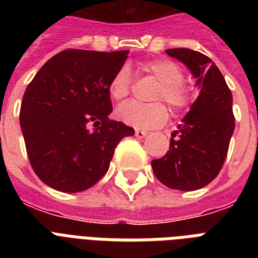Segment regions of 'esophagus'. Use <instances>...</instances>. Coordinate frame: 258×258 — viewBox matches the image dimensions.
Wrapping results in <instances>:
<instances>
[{
    "label": "esophagus",
    "mask_w": 258,
    "mask_h": 258,
    "mask_svg": "<svg viewBox=\"0 0 258 258\" xmlns=\"http://www.w3.org/2000/svg\"><path fill=\"white\" fill-rule=\"evenodd\" d=\"M147 131H143V130H137L135 131V137L138 138V139H143L145 137H147Z\"/></svg>",
    "instance_id": "obj_1"
}]
</instances>
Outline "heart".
Segmentation results:
<instances>
[{"label":"heart","mask_w":258,"mask_h":258,"mask_svg":"<svg viewBox=\"0 0 258 258\" xmlns=\"http://www.w3.org/2000/svg\"><path fill=\"white\" fill-rule=\"evenodd\" d=\"M145 71L155 76L159 87L154 93V100H165L174 111L187 107L191 100V91L183 82V74L178 64L166 58H157L143 64ZM131 72L128 66H121L109 82V95L115 100H123L130 92ZM116 117L124 124L138 130L159 127L167 120L169 112L162 103L143 104L130 101L116 109Z\"/></svg>","instance_id":"heart-1"}]
</instances>
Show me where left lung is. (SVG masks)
<instances>
[{"instance_id":"1","label":"left lung","mask_w":258,"mask_h":258,"mask_svg":"<svg viewBox=\"0 0 258 258\" xmlns=\"http://www.w3.org/2000/svg\"><path fill=\"white\" fill-rule=\"evenodd\" d=\"M166 53L187 67L200 95L171 134L169 151L151 166L167 187L192 191L210 183L224 165L234 131L233 96L208 56L187 48L167 49Z\"/></svg>"}]
</instances>
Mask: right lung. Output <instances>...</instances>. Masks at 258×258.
Masks as SVG:
<instances>
[{"label": "right lung", "instance_id": "obj_1", "mask_svg": "<svg viewBox=\"0 0 258 258\" xmlns=\"http://www.w3.org/2000/svg\"><path fill=\"white\" fill-rule=\"evenodd\" d=\"M128 50L68 49L41 67L22 97L20 125L30 165L49 187L79 192L109 167L113 151L134 128L109 120V82ZM96 126L95 132L88 127Z\"/></svg>", "mask_w": 258, "mask_h": 258}]
</instances>
